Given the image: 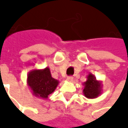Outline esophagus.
Listing matches in <instances>:
<instances>
[{"label":"esophagus","instance_id":"34e87169","mask_svg":"<svg viewBox=\"0 0 128 128\" xmlns=\"http://www.w3.org/2000/svg\"><path fill=\"white\" fill-rule=\"evenodd\" d=\"M66 81H67V82H72V81H73V77H72V76H68V77L66 78Z\"/></svg>","mask_w":128,"mask_h":128}]
</instances>
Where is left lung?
<instances>
[{
  "label": "left lung",
  "mask_w": 128,
  "mask_h": 128,
  "mask_svg": "<svg viewBox=\"0 0 128 128\" xmlns=\"http://www.w3.org/2000/svg\"><path fill=\"white\" fill-rule=\"evenodd\" d=\"M84 88L83 93L88 98H97L102 93V83L97 81L94 75L89 74L87 77V81L84 83Z\"/></svg>",
  "instance_id": "obj_1"
}]
</instances>
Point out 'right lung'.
Segmentation results:
<instances>
[{
  "instance_id": "add662e5",
  "label": "right lung",
  "mask_w": 128,
  "mask_h": 128,
  "mask_svg": "<svg viewBox=\"0 0 128 128\" xmlns=\"http://www.w3.org/2000/svg\"><path fill=\"white\" fill-rule=\"evenodd\" d=\"M59 82L51 76L49 67L43 70H33L27 75V84L32 90L34 96L42 98L48 96L57 88Z\"/></svg>"
}]
</instances>
